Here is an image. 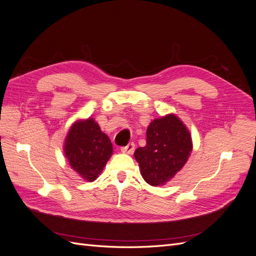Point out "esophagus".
Returning <instances> with one entry per match:
<instances>
[{
    "instance_id": "34e87169",
    "label": "esophagus",
    "mask_w": 256,
    "mask_h": 256,
    "mask_svg": "<svg viewBox=\"0 0 256 256\" xmlns=\"http://www.w3.org/2000/svg\"><path fill=\"white\" fill-rule=\"evenodd\" d=\"M134 147H136V145H134V143H129L127 146L122 147L120 150H122V152H124V154H132V152H134Z\"/></svg>"
}]
</instances>
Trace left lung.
<instances>
[{
    "instance_id": "left-lung-1",
    "label": "left lung",
    "mask_w": 256,
    "mask_h": 256,
    "mask_svg": "<svg viewBox=\"0 0 256 256\" xmlns=\"http://www.w3.org/2000/svg\"><path fill=\"white\" fill-rule=\"evenodd\" d=\"M192 147L190 131L175 114L152 120L146 145L134 152L143 180L152 187L166 184L184 168Z\"/></svg>"
}]
</instances>
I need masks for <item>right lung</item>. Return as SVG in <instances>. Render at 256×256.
<instances>
[{
    "label": "right lung",
    "instance_id": "obj_1",
    "mask_svg": "<svg viewBox=\"0 0 256 256\" xmlns=\"http://www.w3.org/2000/svg\"><path fill=\"white\" fill-rule=\"evenodd\" d=\"M64 154L72 168L86 182H94L113 154L109 136L94 118L76 120L64 142Z\"/></svg>",
    "mask_w": 256,
    "mask_h": 256
}]
</instances>
